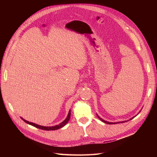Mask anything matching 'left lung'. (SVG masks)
<instances>
[{
  "label": "left lung",
  "mask_w": 157,
  "mask_h": 157,
  "mask_svg": "<svg viewBox=\"0 0 157 157\" xmlns=\"http://www.w3.org/2000/svg\"><path fill=\"white\" fill-rule=\"evenodd\" d=\"M97 116H98V118H99V119H100V120H101V121H103V122H105V123H106V124H115V123H114V122H107V121H104V120L101 119V118L100 117H99L98 115H97ZM133 118H134V117H133ZM131 118V119H132V118ZM126 122V121H124H124H123V122H121V123H122V122Z\"/></svg>",
  "instance_id": "obj_1"
}]
</instances>
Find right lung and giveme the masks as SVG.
Returning a JSON list of instances; mask_svg holds the SVG:
<instances>
[{"label":"right lung","instance_id":"right-lung-1","mask_svg":"<svg viewBox=\"0 0 157 157\" xmlns=\"http://www.w3.org/2000/svg\"><path fill=\"white\" fill-rule=\"evenodd\" d=\"M70 116H71V111H69L68 115H67V118H65L64 121H63L62 122L60 123V124H58V125H56V126H51V127H50H50H48V126H42L38 125V124H35V123L30 122H29V121H27L26 120H24V119H23V118H21V119H23V121H24V122H26V123H27V124H30V125H31V126H35V127H36V128H39V129H41V130H55L59 129V128L63 127L66 124H67V123L68 121H69V118H70Z\"/></svg>","mask_w":157,"mask_h":157}]
</instances>
